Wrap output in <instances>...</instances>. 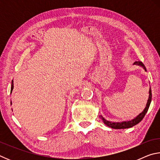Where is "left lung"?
<instances>
[{
	"mask_svg": "<svg viewBox=\"0 0 160 160\" xmlns=\"http://www.w3.org/2000/svg\"><path fill=\"white\" fill-rule=\"evenodd\" d=\"M133 65H136V66H139L142 67L143 69L145 70V71H147L146 70V68L145 67L144 64H143L141 61H135L133 63ZM152 101V91H151V88L150 87V89H149V97L147 102V104H146V107L142 112L139 113L136 117H135L133 119H132L131 121H121V122H113V121H107V119H105L102 115L99 116V117L101 118L103 122L105 124V125L107 126L108 127H110V128H113V129H125V128H131V127L134 126L136 125V124L139 123L140 121L142 120V118H144L145 115L146 113L148 112L149 107H150V103Z\"/></svg>",
	"mask_w": 160,
	"mask_h": 160,
	"instance_id": "8db88e82",
	"label": "left lung"
}]
</instances>
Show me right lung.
<instances>
[{
	"label": "right lung",
	"instance_id": "1",
	"mask_svg": "<svg viewBox=\"0 0 160 160\" xmlns=\"http://www.w3.org/2000/svg\"><path fill=\"white\" fill-rule=\"evenodd\" d=\"M13 90V81H12V85H11V93H12V91Z\"/></svg>",
	"mask_w": 160,
	"mask_h": 160
}]
</instances>
